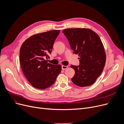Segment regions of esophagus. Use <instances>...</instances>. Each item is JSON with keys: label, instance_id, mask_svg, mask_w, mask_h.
Wrapping results in <instances>:
<instances>
[{"label": "esophagus", "instance_id": "esophagus-1", "mask_svg": "<svg viewBox=\"0 0 124 124\" xmlns=\"http://www.w3.org/2000/svg\"><path fill=\"white\" fill-rule=\"evenodd\" d=\"M68 68V66H62V70H64L67 69Z\"/></svg>", "mask_w": 124, "mask_h": 124}]
</instances>
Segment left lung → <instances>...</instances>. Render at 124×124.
Instances as JSON below:
<instances>
[{
  "instance_id": "obj_1",
  "label": "left lung",
  "mask_w": 124,
  "mask_h": 124,
  "mask_svg": "<svg viewBox=\"0 0 124 124\" xmlns=\"http://www.w3.org/2000/svg\"><path fill=\"white\" fill-rule=\"evenodd\" d=\"M62 32L74 54L79 56V65L70 66L75 70L72 82L79 87L92 85L102 73L105 64L106 54L101 39L89 29L70 28Z\"/></svg>"
}]
</instances>
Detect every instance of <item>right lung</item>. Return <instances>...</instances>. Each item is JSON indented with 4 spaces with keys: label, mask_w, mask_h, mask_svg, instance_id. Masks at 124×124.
Masks as SVG:
<instances>
[{
    "label": "right lung",
    "mask_w": 124,
    "mask_h": 124,
    "mask_svg": "<svg viewBox=\"0 0 124 124\" xmlns=\"http://www.w3.org/2000/svg\"><path fill=\"white\" fill-rule=\"evenodd\" d=\"M60 30H52L36 35L23 42L20 50V62L23 72L31 85L44 89L54 84L62 70L60 64L48 63L53 45Z\"/></svg>",
    "instance_id": "add662e5"
}]
</instances>
